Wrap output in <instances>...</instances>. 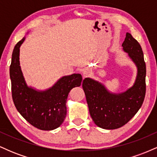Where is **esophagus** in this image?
<instances>
[{
    "mask_svg": "<svg viewBox=\"0 0 157 157\" xmlns=\"http://www.w3.org/2000/svg\"><path fill=\"white\" fill-rule=\"evenodd\" d=\"M90 72H91V70H90L89 68H85L83 70V77H86L89 76Z\"/></svg>",
    "mask_w": 157,
    "mask_h": 157,
    "instance_id": "1",
    "label": "esophagus"
}]
</instances>
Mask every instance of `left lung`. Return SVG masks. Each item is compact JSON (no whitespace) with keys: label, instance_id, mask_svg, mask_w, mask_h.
<instances>
[{"label":"left lung","instance_id":"8db88e82","mask_svg":"<svg viewBox=\"0 0 157 157\" xmlns=\"http://www.w3.org/2000/svg\"><path fill=\"white\" fill-rule=\"evenodd\" d=\"M122 50L136 67V76L132 86L125 91H110L101 82L86 77L82 89L89 113L98 127L113 130L125 125L141 108L145 95L146 66L140 45L127 32Z\"/></svg>","mask_w":157,"mask_h":157}]
</instances>
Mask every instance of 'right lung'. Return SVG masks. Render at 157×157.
<instances>
[{
    "instance_id": "right-lung-1",
    "label": "right lung",
    "mask_w": 157,
    "mask_h": 157,
    "mask_svg": "<svg viewBox=\"0 0 157 157\" xmlns=\"http://www.w3.org/2000/svg\"><path fill=\"white\" fill-rule=\"evenodd\" d=\"M25 39L26 37L15 45L12 55L10 75L14 104L21 116L34 127L54 130L63 122L68 93L73 88L80 86L82 76L80 74L63 76L45 90L29 86L20 66V48Z\"/></svg>"
}]
</instances>
